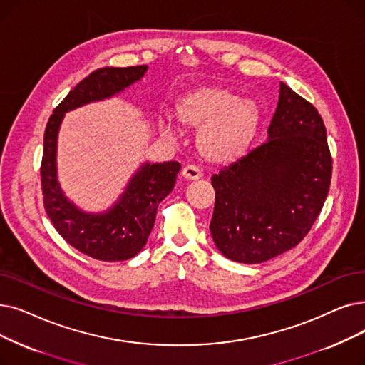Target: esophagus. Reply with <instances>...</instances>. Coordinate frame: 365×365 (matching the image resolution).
I'll return each mask as SVG.
<instances>
[{
	"label": "esophagus",
	"instance_id": "obj_1",
	"mask_svg": "<svg viewBox=\"0 0 365 365\" xmlns=\"http://www.w3.org/2000/svg\"><path fill=\"white\" fill-rule=\"evenodd\" d=\"M182 176L186 179V180H198L201 179V171L198 167L195 165H186L183 170H182Z\"/></svg>",
	"mask_w": 365,
	"mask_h": 365
}]
</instances>
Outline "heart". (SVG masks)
I'll return each mask as SVG.
<instances>
[{
    "mask_svg": "<svg viewBox=\"0 0 365 365\" xmlns=\"http://www.w3.org/2000/svg\"><path fill=\"white\" fill-rule=\"evenodd\" d=\"M178 122L185 128L198 130L197 149L207 163L225 165L235 163L250 149L257 137L261 110L222 86H201L186 92L176 101ZM164 137L174 138L176 130L170 120L160 119Z\"/></svg>",
    "mask_w": 365,
    "mask_h": 365,
    "instance_id": "heart-1",
    "label": "heart"
}]
</instances>
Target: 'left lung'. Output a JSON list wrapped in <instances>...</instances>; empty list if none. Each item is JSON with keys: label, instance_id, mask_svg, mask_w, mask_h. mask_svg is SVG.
<instances>
[{"label": "left lung", "instance_id": "8db88e82", "mask_svg": "<svg viewBox=\"0 0 365 365\" xmlns=\"http://www.w3.org/2000/svg\"><path fill=\"white\" fill-rule=\"evenodd\" d=\"M265 143L212 178L210 232L224 257L259 264L295 247L319 216L332 161L321 115L280 82Z\"/></svg>", "mask_w": 365, "mask_h": 365}]
</instances>
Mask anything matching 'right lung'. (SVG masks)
<instances>
[{
  "label": "right lung",
  "instance_id": "obj_1",
  "mask_svg": "<svg viewBox=\"0 0 365 365\" xmlns=\"http://www.w3.org/2000/svg\"><path fill=\"white\" fill-rule=\"evenodd\" d=\"M148 71V66L95 70L76 85L53 110L44 131L41 187L47 216L67 243L100 261H125L145 247L160 202L173 191L180 164H141L118 201L101 213H89L67 198L58 180V133L66 113L89 103L112 98Z\"/></svg>",
  "mask_w": 365,
  "mask_h": 365
}]
</instances>
